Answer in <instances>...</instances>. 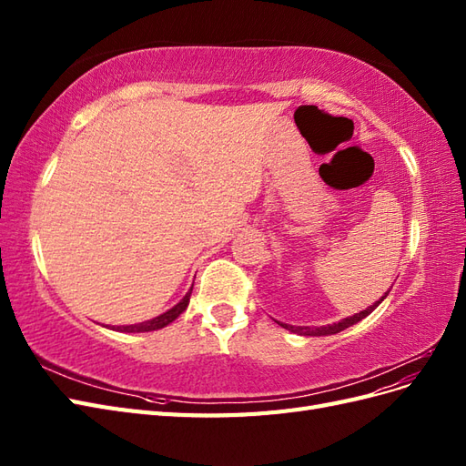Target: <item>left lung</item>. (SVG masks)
<instances>
[{"label":"left lung","mask_w":466,"mask_h":466,"mask_svg":"<svg viewBox=\"0 0 466 466\" xmlns=\"http://www.w3.org/2000/svg\"><path fill=\"white\" fill-rule=\"evenodd\" d=\"M389 291H390V289H389ZM389 291H387L379 301H375L371 307L363 309V311H360V313H356V315H351V317H346V319L338 320V322H332V324H322V327H293V324H286V322H278V324H279V327H284L286 330L295 332V334H301V336H330V334H338V332L346 330L348 327H351V324H356V322H360L361 319L371 315V313L375 311V309L379 307V303L387 298Z\"/></svg>","instance_id":"1"}]
</instances>
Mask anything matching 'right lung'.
Returning <instances> with one entry per match:
<instances>
[{
  "label": "right lung",
  "mask_w": 466,
  "mask_h": 466,
  "mask_svg": "<svg viewBox=\"0 0 466 466\" xmlns=\"http://www.w3.org/2000/svg\"><path fill=\"white\" fill-rule=\"evenodd\" d=\"M190 293H192V288L188 289V293L175 307H171V309H168V311L161 313L159 317H153V319H149L146 322H137V324H126V327H112V330H118V332H149V330H159V329L167 327V324H171L180 313L187 311V307L190 303Z\"/></svg>",
  "instance_id": "right-lung-1"
}]
</instances>
